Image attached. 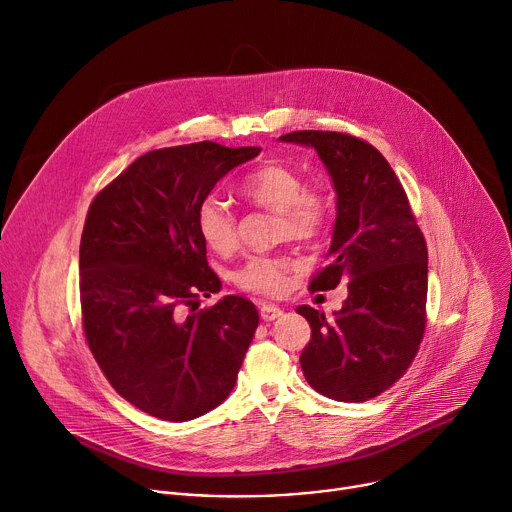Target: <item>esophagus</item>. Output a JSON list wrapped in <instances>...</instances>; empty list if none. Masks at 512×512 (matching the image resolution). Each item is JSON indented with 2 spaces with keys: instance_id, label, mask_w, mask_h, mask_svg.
<instances>
[{
  "instance_id": "obj_1",
  "label": "esophagus",
  "mask_w": 512,
  "mask_h": 512,
  "mask_svg": "<svg viewBox=\"0 0 512 512\" xmlns=\"http://www.w3.org/2000/svg\"><path fill=\"white\" fill-rule=\"evenodd\" d=\"M281 316H283V309H281V307L268 305V303L260 305V318H262L264 322H274V320L281 318Z\"/></svg>"
}]
</instances>
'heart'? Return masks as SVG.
I'll use <instances>...</instances> for the list:
<instances>
[{
    "label": "heart",
    "mask_w": 512,
    "mask_h": 512,
    "mask_svg": "<svg viewBox=\"0 0 512 512\" xmlns=\"http://www.w3.org/2000/svg\"><path fill=\"white\" fill-rule=\"evenodd\" d=\"M240 192L256 207L279 215V238L309 242L324 231L328 221V203L324 194L303 186V178L289 166L268 164L248 174ZM196 227L205 244L217 254H231L238 248V229L229 205L217 194H207L196 209ZM291 262L281 256H252L240 270H235L233 283L244 291L258 295H281Z\"/></svg>",
    "instance_id": "heart-1"
}]
</instances>
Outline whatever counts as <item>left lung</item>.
Returning a JSON list of instances; mask_svg holds the SVG:
<instances>
[{
	"instance_id": "left-lung-1",
	"label": "left lung",
	"mask_w": 512,
	"mask_h": 512,
	"mask_svg": "<svg viewBox=\"0 0 512 512\" xmlns=\"http://www.w3.org/2000/svg\"><path fill=\"white\" fill-rule=\"evenodd\" d=\"M318 151L336 190L328 266L313 291L348 283L342 309L299 305L311 340L301 352L307 383L336 402H367L414 361L426 326L428 252L408 196L385 157L367 141L334 131L279 137Z\"/></svg>"
}]
</instances>
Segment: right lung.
<instances>
[{"label": "right lung", "instance_id": "right-lung-1", "mask_svg": "<svg viewBox=\"0 0 512 512\" xmlns=\"http://www.w3.org/2000/svg\"><path fill=\"white\" fill-rule=\"evenodd\" d=\"M258 153L213 141L155 149L90 205L80 244L86 340L116 393L149 416L199 418L238 379L258 311L238 295L196 311L199 297L221 291L196 209Z\"/></svg>", "mask_w": 512, "mask_h": 512}]
</instances>
